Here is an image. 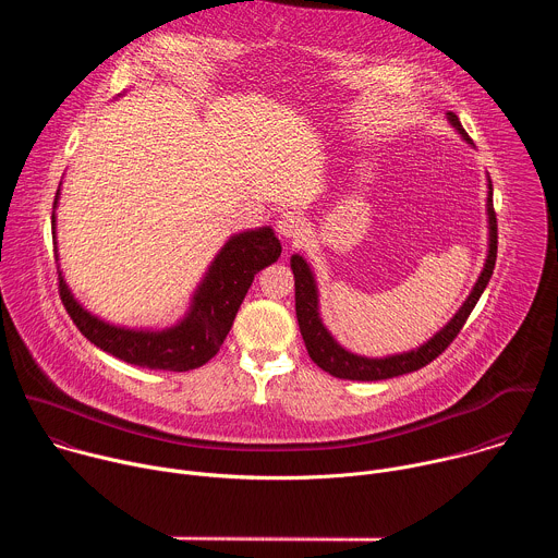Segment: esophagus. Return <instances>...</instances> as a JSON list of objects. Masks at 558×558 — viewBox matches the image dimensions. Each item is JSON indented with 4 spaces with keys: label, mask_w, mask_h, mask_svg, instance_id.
Returning <instances> with one entry per match:
<instances>
[{
    "label": "esophagus",
    "mask_w": 558,
    "mask_h": 558,
    "mask_svg": "<svg viewBox=\"0 0 558 558\" xmlns=\"http://www.w3.org/2000/svg\"><path fill=\"white\" fill-rule=\"evenodd\" d=\"M276 229L280 231V235L287 238V241H298L304 233V218L295 211H284L276 222Z\"/></svg>",
    "instance_id": "esophagus-1"
}]
</instances>
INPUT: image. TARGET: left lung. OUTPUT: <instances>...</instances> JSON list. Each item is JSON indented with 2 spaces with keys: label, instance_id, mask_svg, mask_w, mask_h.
<instances>
[{
  "label": "left lung",
  "instance_id": "left-lung-1",
  "mask_svg": "<svg viewBox=\"0 0 558 558\" xmlns=\"http://www.w3.org/2000/svg\"><path fill=\"white\" fill-rule=\"evenodd\" d=\"M448 121L463 136V141H470L454 112H448ZM486 209H488V258H486L484 271H482L480 280L474 282L470 295L465 298L461 308L452 315V320L441 331H437L428 342H424L420 349L388 355V357L355 355V353L342 349L333 340V336L323 325L320 306H317V287H315L313 271H311V267L306 265V260L302 256L293 254L291 256V269H293V278H295V315H298L300 333H302L304 347L308 351V357L333 377L357 379V381H375V379H388V377L420 371L422 366L433 362L437 355H441L450 347V342L457 338L461 327L465 325L468 315L472 313L476 300L482 298V293H484V289L490 282L493 271H495V263H497V214H495V207H493V181L490 179H488Z\"/></svg>",
  "mask_w": 558,
  "mask_h": 558
}]
</instances>
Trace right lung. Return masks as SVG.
<instances>
[{
    "label": "right lung",
    "instance_id": "obj_1",
    "mask_svg": "<svg viewBox=\"0 0 558 558\" xmlns=\"http://www.w3.org/2000/svg\"><path fill=\"white\" fill-rule=\"evenodd\" d=\"M57 201L59 190L54 207ZM280 241L271 227L247 229L231 235L194 291L183 320L163 331L125 329L101 320L74 300L61 271L59 295L76 329L95 347L134 366L183 373L203 366L218 353L254 276L274 265L280 258Z\"/></svg>",
    "mask_w": 558,
    "mask_h": 558
}]
</instances>
